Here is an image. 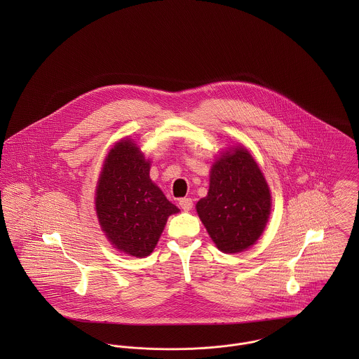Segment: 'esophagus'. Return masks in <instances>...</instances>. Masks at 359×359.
Returning <instances> with one entry per match:
<instances>
[{
  "label": "esophagus",
  "instance_id": "obj_1",
  "mask_svg": "<svg viewBox=\"0 0 359 359\" xmlns=\"http://www.w3.org/2000/svg\"><path fill=\"white\" fill-rule=\"evenodd\" d=\"M180 207L184 210V211H189L192 210L194 207V201L191 198H184L180 201Z\"/></svg>",
  "mask_w": 359,
  "mask_h": 359
}]
</instances>
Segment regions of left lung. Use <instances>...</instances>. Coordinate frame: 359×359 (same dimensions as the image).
<instances>
[{"instance_id":"left-lung-1","label":"left lung","mask_w":359,"mask_h":359,"mask_svg":"<svg viewBox=\"0 0 359 359\" xmlns=\"http://www.w3.org/2000/svg\"><path fill=\"white\" fill-rule=\"evenodd\" d=\"M205 229L224 253H239L262 233L271 194L255 158L243 148L221 156L210 172L207 196L196 205Z\"/></svg>"}]
</instances>
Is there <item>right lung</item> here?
Segmentation results:
<instances>
[{
	"label": "right lung",
	"instance_id": "right-lung-1",
	"mask_svg": "<svg viewBox=\"0 0 359 359\" xmlns=\"http://www.w3.org/2000/svg\"><path fill=\"white\" fill-rule=\"evenodd\" d=\"M151 163L138 147L123 140L109 152L95 194L102 231L111 245L135 257L149 256L168 215L180 210L149 177Z\"/></svg>",
	"mask_w": 359,
	"mask_h": 359
}]
</instances>
